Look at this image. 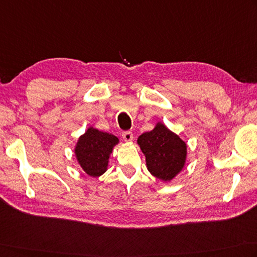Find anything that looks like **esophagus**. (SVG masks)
Here are the masks:
<instances>
[{
  "mask_svg": "<svg viewBox=\"0 0 257 257\" xmlns=\"http://www.w3.org/2000/svg\"><path fill=\"white\" fill-rule=\"evenodd\" d=\"M122 138H123L124 142L130 143V142H132V140H133V138H134L133 133H130V132H124V133H122Z\"/></svg>",
  "mask_w": 257,
  "mask_h": 257,
  "instance_id": "34e87169",
  "label": "esophagus"
}]
</instances>
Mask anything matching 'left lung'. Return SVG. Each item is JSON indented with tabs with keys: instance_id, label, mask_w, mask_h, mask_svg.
I'll return each instance as SVG.
<instances>
[{
	"instance_id": "8db88e82",
	"label": "left lung",
	"mask_w": 257,
	"mask_h": 257,
	"mask_svg": "<svg viewBox=\"0 0 257 257\" xmlns=\"http://www.w3.org/2000/svg\"><path fill=\"white\" fill-rule=\"evenodd\" d=\"M137 144L146 157L148 172L168 183L184 169L187 159V144L158 121L152 132L139 136Z\"/></svg>"
}]
</instances>
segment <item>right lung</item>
I'll return each mask as SVG.
<instances>
[{
  "instance_id": "1",
  "label": "right lung",
  "mask_w": 257,
  "mask_h": 257,
  "mask_svg": "<svg viewBox=\"0 0 257 257\" xmlns=\"http://www.w3.org/2000/svg\"><path fill=\"white\" fill-rule=\"evenodd\" d=\"M118 144L119 139L114 135L90 125L78 138L74 156L85 174L90 177H99L107 172L110 155Z\"/></svg>"
}]
</instances>
